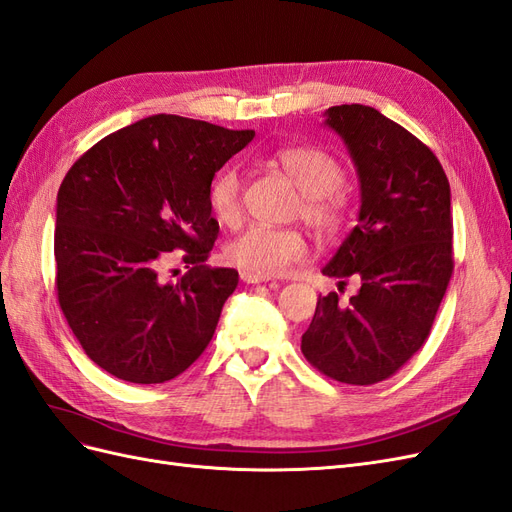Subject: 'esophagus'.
<instances>
[{
    "instance_id": "esophagus-1",
    "label": "esophagus",
    "mask_w": 512,
    "mask_h": 512,
    "mask_svg": "<svg viewBox=\"0 0 512 512\" xmlns=\"http://www.w3.org/2000/svg\"><path fill=\"white\" fill-rule=\"evenodd\" d=\"M241 280L245 284H262V282H269V277H262V275H256L252 271H241Z\"/></svg>"
}]
</instances>
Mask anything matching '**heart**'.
Returning a JSON list of instances; mask_svg holds the SVG:
<instances>
[{
	"mask_svg": "<svg viewBox=\"0 0 512 512\" xmlns=\"http://www.w3.org/2000/svg\"><path fill=\"white\" fill-rule=\"evenodd\" d=\"M275 162L282 173L297 185L301 205L297 215L320 235H333L344 220V196L339 192L344 183V166L329 151L318 147H284L275 153ZM243 181L237 168H224L211 181L209 205L215 218L222 224H235L241 215ZM307 254V243L299 230L252 226L237 239H232L226 250V262L243 271H252L262 277L286 273Z\"/></svg>",
	"mask_w": 512,
	"mask_h": 512,
	"instance_id": "b5f03b06",
	"label": "heart"
}]
</instances>
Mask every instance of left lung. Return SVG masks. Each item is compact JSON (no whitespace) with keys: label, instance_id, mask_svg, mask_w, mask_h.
<instances>
[{"label":"left lung","instance_id":"left-lung-1","mask_svg":"<svg viewBox=\"0 0 512 512\" xmlns=\"http://www.w3.org/2000/svg\"><path fill=\"white\" fill-rule=\"evenodd\" d=\"M324 123L348 147L361 181L359 224L324 275L329 292L301 337L305 359L337 382L391 378L421 350L453 275L451 185L433 151L399 123L363 104L331 106Z\"/></svg>","mask_w":512,"mask_h":512}]
</instances>
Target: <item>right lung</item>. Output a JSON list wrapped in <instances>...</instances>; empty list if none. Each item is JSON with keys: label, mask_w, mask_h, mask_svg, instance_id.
I'll use <instances>...</instances> for the list:
<instances>
[{"label": "right lung", "mask_w": 512, "mask_h": 512, "mask_svg": "<svg viewBox=\"0 0 512 512\" xmlns=\"http://www.w3.org/2000/svg\"><path fill=\"white\" fill-rule=\"evenodd\" d=\"M254 138L179 115H151L104 136L57 192V299L85 354L108 374L160 384L209 346L235 269L205 265L220 224L215 173ZM175 249L189 273L162 283Z\"/></svg>", "instance_id": "1"}]
</instances>
